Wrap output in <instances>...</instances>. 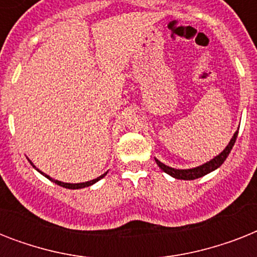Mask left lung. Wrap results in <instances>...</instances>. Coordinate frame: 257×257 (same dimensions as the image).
I'll return each mask as SVG.
<instances>
[{
    "instance_id": "left-lung-1",
    "label": "left lung",
    "mask_w": 257,
    "mask_h": 257,
    "mask_svg": "<svg viewBox=\"0 0 257 257\" xmlns=\"http://www.w3.org/2000/svg\"><path fill=\"white\" fill-rule=\"evenodd\" d=\"M236 137H237V132L233 135V137L229 141V144L227 145V148L224 149L223 152L220 153L219 156H216L213 160L208 161L205 164L200 165L197 168H192V169H175V168H171V167H167L165 164H163L161 161L156 160L157 165L160 167L165 173H168L171 175L172 177H175V179H180V180H195V179H199V177H203V176L208 175L209 172L215 171L220 167V165L223 164L225 159L228 157V155L231 153V149L232 147L235 145V141H236Z\"/></svg>"
}]
</instances>
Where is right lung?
Segmentation results:
<instances>
[{
  "label": "right lung",
  "mask_w": 257,
  "mask_h": 257,
  "mask_svg": "<svg viewBox=\"0 0 257 257\" xmlns=\"http://www.w3.org/2000/svg\"><path fill=\"white\" fill-rule=\"evenodd\" d=\"M42 173V172H41ZM42 175L45 176V177H48L49 180H52L53 183H56L57 185H60V187H64V188H68V189H80V188H85V187H89V185H92V184H94L96 181H98V180H101L102 177H104L106 173H104L102 176H100V177H97V179L94 180H90V181H86V183H78V184H69V183H62V181H58V180H53V179H50L49 176L45 175V173H42Z\"/></svg>",
  "instance_id": "add662e5"
}]
</instances>
